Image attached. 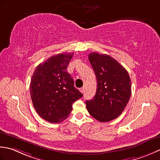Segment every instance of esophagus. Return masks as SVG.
<instances>
[{
    "label": "esophagus",
    "instance_id": "obj_1",
    "mask_svg": "<svg viewBox=\"0 0 160 160\" xmlns=\"http://www.w3.org/2000/svg\"><path fill=\"white\" fill-rule=\"evenodd\" d=\"M80 92H81V93H83L84 92V87H83V88H80Z\"/></svg>",
    "mask_w": 160,
    "mask_h": 160
}]
</instances>
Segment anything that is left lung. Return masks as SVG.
I'll return each mask as SVG.
<instances>
[{
	"label": "left lung",
	"instance_id": "obj_1",
	"mask_svg": "<svg viewBox=\"0 0 160 160\" xmlns=\"http://www.w3.org/2000/svg\"><path fill=\"white\" fill-rule=\"evenodd\" d=\"M88 58L97 86L94 98L86 102V108L98 121L110 122L121 115L130 99V76L125 68L109 55L92 52Z\"/></svg>",
	"mask_w": 160,
	"mask_h": 160
}]
</instances>
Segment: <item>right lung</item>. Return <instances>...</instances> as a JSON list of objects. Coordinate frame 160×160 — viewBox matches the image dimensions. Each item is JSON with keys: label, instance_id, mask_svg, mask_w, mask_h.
<instances>
[{"label": "right lung", "instance_id": "add662e5", "mask_svg": "<svg viewBox=\"0 0 160 160\" xmlns=\"http://www.w3.org/2000/svg\"><path fill=\"white\" fill-rule=\"evenodd\" d=\"M73 54L65 52L50 57L38 65L31 78L33 106L38 115L50 123L66 119L74 102L83 97L67 71Z\"/></svg>", "mask_w": 160, "mask_h": 160}]
</instances>
